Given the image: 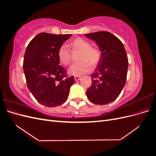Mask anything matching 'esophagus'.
<instances>
[{
	"instance_id": "1",
	"label": "esophagus",
	"mask_w": 156,
	"mask_h": 156,
	"mask_svg": "<svg viewBox=\"0 0 156 156\" xmlns=\"http://www.w3.org/2000/svg\"><path fill=\"white\" fill-rule=\"evenodd\" d=\"M81 77H80V76H75V77H74L75 81H79V80L81 79Z\"/></svg>"
}]
</instances>
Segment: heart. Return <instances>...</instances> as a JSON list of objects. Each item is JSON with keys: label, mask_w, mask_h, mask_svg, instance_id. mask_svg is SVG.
Masks as SVG:
<instances>
[{"label": "heart", "mask_w": 156, "mask_h": 156, "mask_svg": "<svg viewBox=\"0 0 156 156\" xmlns=\"http://www.w3.org/2000/svg\"><path fill=\"white\" fill-rule=\"evenodd\" d=\"M69 45L74 50L81 51L78 60L79 62L73 63L69 68V73L75 76H80L90 72L91 65L96 67L100 62L101 52L100 49L92 47L90 42L82 37H77L71 42ZM58 58L60 62L64 66H68L72 60V54L66 45L60 46L58 50Z\"/></svg>", "instance_id": "heart-1"}]
</instances>
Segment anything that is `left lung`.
I'll use <instances>...</instances> for the list:
<instances>
[{
  "label": "left lung",
  "instance_id": "left-lung-1",
  "mask_svg": "<svg viewBox=\"0 0 156 156\" xmlns=\"http://www.w3.org/2000/svg\"><path fill=\"white\" fill-rule=\"evenodd\" d=\"M93 40L101 51V57L91 74L92 85L87 91L94 104L106 105L119 97L124 87L128 58L122 42L112 33L99 31L85 34Z\"/></svg>",
  "mask_w": 156,
  "mask_h": 156
}]
</instances>
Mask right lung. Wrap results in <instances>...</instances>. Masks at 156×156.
<instances>
[{
  "instance_id": "add662e5",
  "label": "right lung",
  "mask_w": 156,
  "mask_h": 156,
  "mask_svg": "<svg viewBox=\"0 0 156 156\" xmlns=\"http://www.w3.org/2000/svg\"><path fill=\"white\" fill-rule=\"evenodd\" d=\"M71 34L41 32L28 45L23 60L27 87L36 100L46 107H56L66 101L74 77H68L60 66L58 50Z\"/></svg>"
}]
</instances>
